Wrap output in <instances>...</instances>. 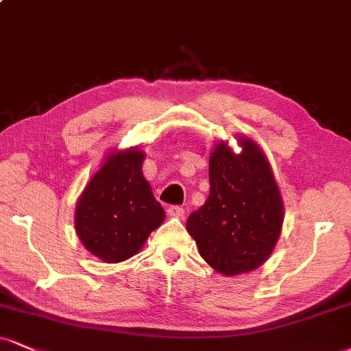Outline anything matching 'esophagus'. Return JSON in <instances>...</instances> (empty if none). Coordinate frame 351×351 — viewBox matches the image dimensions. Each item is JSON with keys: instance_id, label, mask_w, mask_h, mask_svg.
<instances>
[{"instance_id": "esophagus-1", "label": "esophagus", "mask_w": 351, "mask_h": 351, "mask_svg": "<svg viewBox=\"0 0 351 351\" xmlns=\"http://www.w3.org/2000/svg\"><path fill=\"white\" fill-rule=\"evenodd\" d=\"M167 213L170 217H183L184 216V209L180 208V206H170Z\"/></svg>"}]
</instances>
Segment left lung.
<instances>
[{"label": "left lung", "mask_w": 351, "mask_h": 351, "mask_svg": "<svg viewBox=\"0 0 351 351\" xmlns=\"http://www.w3.org/2000/svg\"><path fill=\"white\" fill-rule=\"evenodd\" d=\"M239 142L240 154L226 142L213 150L209 196L186 222L199 255L226 276L261 267L280 239L285 219L280 188L267 157L248 137Z\"/></svg>", "instance_id": "8db88e82"}]
</instances>
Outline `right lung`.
Segmentation results:
<instances>
[{"label": "right lung", "instance_id": "obj_1", "mask_svg": "<svg viewBox=\"0 0 351 351\" xmlns=\"http://www.w3.org/2000/svg\"><path fill=\"white\" fill-rule=\"evenodd\" d=\"M143 158L138 149L111 152L77 202L78 237L88 252L106 263L134 256L165 219L143 178Z\"/></svg>", "mask_w": 351, "mask_h": 351}]
</instances>
